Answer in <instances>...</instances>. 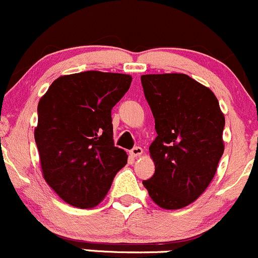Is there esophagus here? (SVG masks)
<instances>
[{
    "label": "esophagus",
    "instance_id": "esophagus-1",
    "mask_svg": "<svg viewBox=\"0 0 258 258\" xmlns=\"http://www.w3.org/2000/svg\"><path fill=\"white\" fill-rule=\"evenodd\" d=\"M142 154H143V148L140 147H135L130 150V155L134 156V158H138V156H140Z\"/></svg>",
    "mask_w": 258,
    "mask_h": 258
}]
</instances>
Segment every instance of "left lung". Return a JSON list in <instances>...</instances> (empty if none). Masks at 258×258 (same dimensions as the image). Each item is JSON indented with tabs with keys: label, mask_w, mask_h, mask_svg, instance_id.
Listing matches in <instances>:
<instances>
[{
	"label": "left lung",
	"mask_w": 258,
	"mask_h": 258,
	"mask_svg": "<svg viewBox=\"0 0 258 258\" xmlns=\"http://www.w3.org/2000/svg\"><path fill=\"white\" fill-rule=\"evenodd\" d=\"M158 137L149 147L155 172L143 185L165 210L190 205L208 188L224 154L225 115L211 89L181 73L144 74Z\"/></svg>",
	"instance_id": "obj_1"
}]
</instances>
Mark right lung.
I'll list each match as a JSON object with an SVG mask.
<instances>
[{"label":"right lung","mask_w":258,"mask_h":258,"mask_svg":"<svg viewBox=\"0 0 258 258\" xmlns=\"http://www.w3.org/2000/svg\"><path fill=\"white\" fill-rule=\"evenodd\" d=\"M129 74L88 71L55 79L38 103L34 140L42 174L74 208L92 209L128 160L114 147L111 108L128 92Z\"/></svg>","instance_id":"1"}]
</instances>
